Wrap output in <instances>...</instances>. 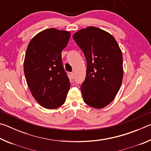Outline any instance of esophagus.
Instances as JSON below:
<instances>
[{"instance_id":"obj_1","label":"esophagus","mask_w":151,"mask_h":151,"mask_svg":"<svg viewBox=\"0 0 151 151\" xmlns=\"http://www.w3.org/2000/svg\"><path fill=\"white\" fill-rule=\"evenodd\" d=\"M75 78V75H74L73 73H70V79H73Z\"/></svg>"}]
</instances>
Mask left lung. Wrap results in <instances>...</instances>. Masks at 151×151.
<instances>
[{
    "label": "left lung",
    "mask_w": 151,
    "mask_h": 151,
    "mask_svg": "<svg viewBox=\"0 0 151 151\" xmlns=\"http://www.w3.org/2000/svg\"><path fill=\"white\" fill-rule=\"evenodd\" d=\"M73 37L86 60L81 86L83 101L93 108H104L114 100L123 77L119 46L111 34L94 27L78 30Z\"/></svg>",
    "instance_id": "8db88e82"
}]
</instances>
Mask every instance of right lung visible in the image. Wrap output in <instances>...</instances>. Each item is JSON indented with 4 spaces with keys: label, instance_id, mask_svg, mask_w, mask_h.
I'll use <instances>...</instances> for the list:
<instances>
[{
    "label": "right lung",
    "instance_id": "1",
    "mask_svg": "<svg viewBox=\"0 0 151 151\" xmlns=\"http://www.w3.org/2000/svg\"><path fill=\"white\" fill-rule=\"evenodd\" d=\"M70 36V32L51 28L37 34L28 45L25 78L33 97L45 108L54 109L63 105L70 88L61 55Z\"/></svg>",
    "mask_w": 151,
    "mask_h": 151
}]
</instances>
